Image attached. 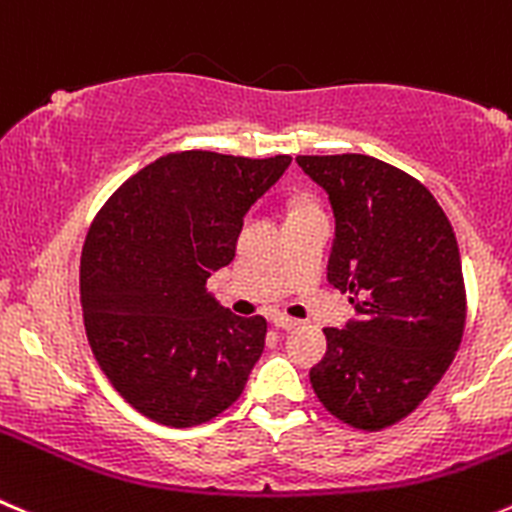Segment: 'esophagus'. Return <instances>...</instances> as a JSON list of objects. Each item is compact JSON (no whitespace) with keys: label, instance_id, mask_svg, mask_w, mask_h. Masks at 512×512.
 Segmentation results:
<instances>
[{"label":"esophagus","instance_id":"esophagus-1","mask_svg":"<svg viewBox=\"0 0 512 512\" xmlns=\"http://www.w3.org/2000/svg\"><path fill=\"white\" fill-rule=\"evenodd\" d=\"M274 326L276 329H296V326H299V321L291 319V316L279 314V316H274Z\"/></svg>","mask_w":512,"mask_h":512}]
</instances>
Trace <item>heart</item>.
<instances>
[{"mask_svg": "<svg viewBox=\"0 0 512 512\" xmlns=\"http://www.w3.org/2000/svg\"><path fill=\"white\" fill-rule=\"evenodd\" d=\"M304 208H311V206H309V203H296V206L291 208V213H294V211H304Z\"/></svg>", "mask_w": 512, "mask_h": 512, "instance_id": "heart-1", "label": "heart"}]
</instances>
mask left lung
I'll return each mask as SVG.
<instances>
[{
    "instance_id": "8db88e82",
    "label": "left lung",
    "mask_w": 512,
    "mask_h": 512,
    "mask_svg": "<svg viewBox=\"0 0 512 512\" xmlns=\"http://www.w3.org/2000/svg\"><path fill=\"white\" fill-rule=\"evenodd\" d=\"M329 196V284L357 319L324 329L311 387L337 420L377 432L435 389L465 332V281L455 231L420 180L369 155H299Z\"/></svg>"
}]
</instances>
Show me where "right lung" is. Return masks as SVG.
I'll use <instances>...</instances> for the list:
<instances>
[{"label": "right lung", "instance_id": "add662e5", "mask_svg": "<svg viewBox=\"0 0 512 512\" xmlns=\"http://www.w3.org/2000/svg\"><path fill=\"white\" fill-rule=\"evenodd\" d=\"M289 163L168 153L125 180L92 221L80 259L87 342L148 420L203 425L241 397L266 319L231 314L206 284L231 264L243 216Z\"/></svg>", "mask_w": 512, "mask_h": 512}]
</instances>
